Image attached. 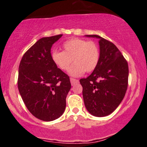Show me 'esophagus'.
<instances>
[{
  "mask_svg": "<svg viewBox=\"0 0 147 147\" xmlns=\"http://www.w3.org/2000/svg\"><path fill=\"white\" fill-rule=\"evenodd\" d=\"M70 82H71L72 86H73V85H75V84L79 83V80L78 79H76L74 78H70Z\"/></svg>",
  "mask_w": 147,
  "mask_h": 147,
  "instance_id": "esophagus-1",
  "label": "esophagus"
}]
</instances>
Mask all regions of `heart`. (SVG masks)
I'll use <instances>...</instances> for the list:
<instances>
[{
	"label": "heart",
	"instance_id": "1",
	"mask_svg": "<svg viewBox=\"0 0 147 147\" xmlns=\"http://www.w3.org/2000/svg\"><path fill=\"white\" fill-rule=\"evenodd\" d=\"M63 52L54 50L51 53L53 63L60 70L65 71L73 61L69 74L79 77L85 72H91L98 65L100 51L98 45L93 41L72 38L64 42Z\"/></svg>",
	"mask_w": 147,
	"mask_h": 147
}]
</instances>
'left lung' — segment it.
<instances>
[{
    "mask_svg": "<svg viewBox=\"0 0 147 147\" xmlns=\"http://www.w3.org/2000/svg\"><path fill=\"white\" fill-rule=\"evenodd\" d=\"M100 59L95 70L80 79L86 108L96 117L107 116L117 108L128 87L129 65L121 52L112 42L98 35Z\"/></svg>",
    "mask_w": 147,
    "mask_h": 147,
    "instance_id": "left-lung-1",
    "label": "left lung"
}]
</instances>
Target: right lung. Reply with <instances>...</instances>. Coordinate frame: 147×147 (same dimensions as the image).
I'll return each instance as SVG.
<instances>
[{"label":"right lung","mask_w":147,"mask_h":147,"mask_svg":"<svg viewBox=\"0 0 147 147\" xmlns=\"http://www.w3.org/2000/svg\"><path fill=\"white\" fill-rule=\"evenodd\" d=\"M62 34L43 37L23 55L18 68V88L27 109L43 121L63 113L71 88L70 77L52 61L50 50Z\"/></svg>","instance_id":"1"}]
</instances>
